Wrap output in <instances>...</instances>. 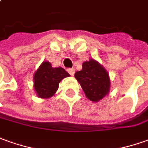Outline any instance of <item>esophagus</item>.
Returning <instances> with one entry per match:
<instances>
[{
    "label": "esophagus",
    "mask_w": 148,
    "mask_h": 148,
    "mask_svg": "<svg viewBox=\"0 0 148 148\" xmlns=\"http://www.w3.org/2000/svg\"><path fill=\"white\" fill-rule=\"evenodd\" d=\"M68 72L71 75V76H73L74 73H75V69H74V68H68Z\"/></svg>",
    "instance_id": "esophagus-1"
}]
</instances>
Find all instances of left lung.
Segmentation results:
<instances>
[{
	"label": "left lung",
	"mask_w": 148,
	"mask_h": 148,
	"mask_svg": "<svg viewBox=\"0 0 148 148\" xmlns=\"http://www.w3.org/2000/svg\"><path fill=\"white\" fill-rule=\"evenodd\" d=\"M74 76L80 84L88 100L97 102L109 93L110 80L107 71L101 64L93 59L82 64V70L75 73Z\"/></svg>",
	"instance_id": "obj_1"
}]
</instances>
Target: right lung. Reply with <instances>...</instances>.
<instances>
[{
	"label": "right lung",
	"mask_w": 148,
	"mask_h": 148,
	"mask_svg": "<svg viewBox=\"0 0 148 148\" xmlns=\"http://www.w3.org/2000/svg\"><path fill=\"white\" fill-rule=\"evenodd\" d=\"M70 75L63 68H52L47 61L42 62L34 75V88L40 98L51 97L59 88V84Z\"/></svg>",
	"instance_id": "obj_1"
}]
</instances>
